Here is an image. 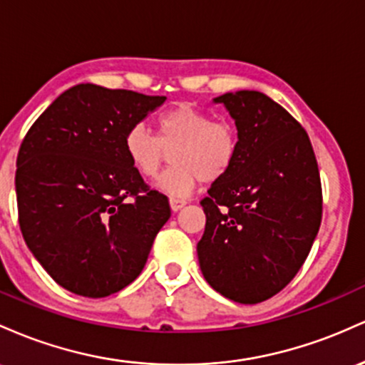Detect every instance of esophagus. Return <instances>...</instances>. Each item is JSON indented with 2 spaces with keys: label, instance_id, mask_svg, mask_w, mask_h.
Returning <instances> with one entry per match:
<instances>
[{
  "label": "esophagus",
  "instance_id": "1",
  "mask_svg": "<svg viewBox=\"0 0 365 365\" xmlns=\"http://www.w3.org/2000/svg\"><path fill=\"white\" fill-rule=\"evenodd\" d=\"M170 208H172V212H178V210H181V208L184 207V205H186V202H184V200H178V198H170Z\"/></svg>",
  "mask_w": 365,
  "mask_h": 365
}]
</instances>
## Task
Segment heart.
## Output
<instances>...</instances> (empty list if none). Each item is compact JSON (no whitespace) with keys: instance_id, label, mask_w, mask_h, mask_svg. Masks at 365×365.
<instances>
[{"instance_id":"b5f03b06","label":"heart","mask_w":365,"mask_h":365,"mask_svg":"<svg viewBox=\"0 0 365 365\" xmlns=\"http://www.w3.org/2000/svg\"><path fill=\"white\" fill-rule=\"evenodd\" d=\"M157 136L145 125H133L124 136L130 165L141 178L155 179L163 167L167 151H174V167L158 181L170 196L193 193L200 181L214 182L236 160L240 138L232 124L214 120L210 113L191 105L172 106L157 117Z\"/></svg>"}]
</instances>
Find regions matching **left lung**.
Returning <instances> with one entry per match:
<instances>
[{"label":"left lung","mask_w":365,"mask_h":365,"mask_svg":"<svg viewBox=\"0 0 365 365\" xmlns=\"http://www.w3.org/2000/svg\"><path fill=\"white\" fill-rule=\"evenodd\" d=\"M235 118L236 160L202 200L198 260L229 300L259 304L297 276L322 219V187L309 134L259 91L214 98Z\"/></svg>","instance_id":"obj_1"}]
</instances>
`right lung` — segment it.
Listing matches in <instances>:
<instances>
[{"label": "right lung", "mask_w": 365, "mask_h": 365, "mask_svg": "<svg viewBox=\"0 0 365 365\" xmlns=\"http://www.w3.org/2000/svg\"><path fill=\"white\" fill-rule=\"evenodd\" d=\"M165 101L77 84L31 125L17 157L19 224L68 292L103 298L141 274L170 207L130 165L125 133Z\"/></svg>", "instance_id": "add662e5"}]
</instances>
